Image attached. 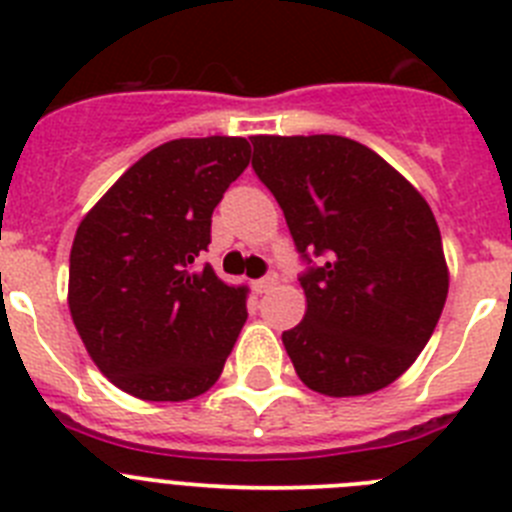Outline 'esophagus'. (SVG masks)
Masks as SVG:
<instances>
[{
    "label": "esophagus",
    "instance_id": "esophagus-1",
    "mask_svg": "<svg viewBox=\"0 0 512 512\" xmlns=\"http://www.w3.org/2000/svg\"><path fill=\"white\" fill-rule=\"evenodd\" d=\"M279 282V277L277 274H274V271H271V274H266V277H261V279H256V282H253V289H256V292H269L271 287H274V284Z\"/></svg>",
    "mask_w": 512,
    "mask_h": 512
}]
</instances>
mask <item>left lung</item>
<instances>
[{"label": "left lung", "instance_id": "8db88e82", "mask_svg": "<svg viewBox=\"0 0 512 512\" xmlns=\"http://www.w3.org/2000/svg\"><path fill=\"white\" fill-rule=\"evenodd\" d=\"M253 171L302 259L307 310L282 343L310 390L377 392L410 369L441 318L449 266L431 207L379 153L341 135H253Z\"/></svg>", "mask_w": 512, "mask_h": 512}]
</instances>
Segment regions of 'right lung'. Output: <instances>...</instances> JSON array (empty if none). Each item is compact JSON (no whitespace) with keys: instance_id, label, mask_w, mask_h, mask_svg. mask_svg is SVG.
Here are the masks:
<instances>
[{"instance_id":"obj_1","label":"right lung","mask_w":512,"mask_h":512,"mask_svg":"<svg viewBox=\"0 0 512 512\" xmlns=\"http://www.w3.org/2000/svg\"><path fill=\"white\" fill-rule=\"evenodd\" d=\"M251 161L246 138H179L135 161L84 215L69 310L99 372L128 395L182 402L217 382L246 323V287L200 266L212 210Z\"/></svg>"}]
</instances>
